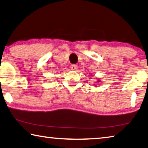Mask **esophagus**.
<instances>
[{"instance_id": "1", "label": "esophagus", "mask_w": 148, "mask_h": 148, "mask_svg": "<svg viewBox=\"0 0 148 148\" xmlns=\"http://www.w3.org/2000/svg\"><path fill=\"white\" fill-rule=\"evenodd\" d=\"M77 69V66L76 64H72L71 65V69L72 71H76Z\"/></svg>"}]
</instances>
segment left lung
Wrapping results in <instances>:
<instances>
[{"instance_id":"obj_1","label":"left lung","mask_w":148,"mask_h":148,"mask_svg":"<svg viewBox=\"0 0 148 148\" xmlns=\"http://www.w3.org/2000/svg\"><path fill=\"white\" fill-rule=\"evenodd\" d=\"M99 81H100V80H99Z\"/></svg>"}]
</instances>
